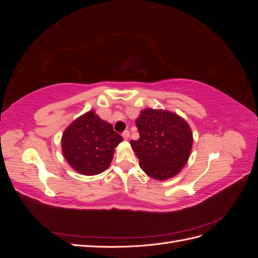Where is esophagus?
<instances>
[{"label": "esophagus", "mask_w": 258, "mask_h": 258, "mask_svg": "<svg viewBox=\"0 0 258 258\" xmlns=\"http://www.w3.org/2000/svg\"><path fill=\"white\" fill-rule=\"evenodd\" d=\"M122 138L124 139V140H128L129 139V137H130V132L128 131V130H124L123 132H122Z\"/></svg>", "instance_id": "esophagus-1"}]
</instances>
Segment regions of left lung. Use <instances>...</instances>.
Listing matches in <instances>:
<instances>
[{"label":"left lung","mask_w":258,"mask_h":258,"mask_svg":"<svg viewBox=\"0 0 258 258\" xmlns=\"http://www.w3.org/2000/svg\"><path fill=\"white\" fill-rule=\"evenodd\" d=\"M136 124L140 139L131 140L130 144L141 169L161 181L177 174L188 160L192 145L188 123L174 113L147 108Z\"/></svg>","instance_id":"8db88e82"}]
</instances>
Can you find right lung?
<instances>
[{"instance_id":"obj_1","label":"right lung","mask_w":258,"mask_h":258,"mask_svg":"<svg viewBox=\"0 0 258 258\" xmlns=\"http://www.w3.org/2000/svg\"><path fill=\"white\" fill-rule=\"evenodd\" d=\"M121 141L111 123L90 111L67 128L62 136V152L77 172L95 175L110 166L114 148Z\"/></svg>"}]
</instances>
